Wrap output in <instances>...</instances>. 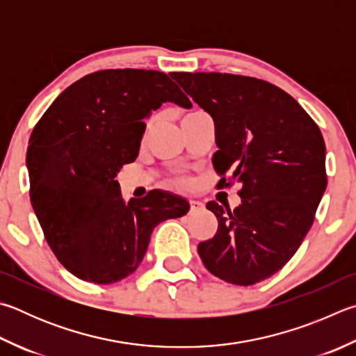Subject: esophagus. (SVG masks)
Masks as SVG:
<instances>
[{"label": "esophagus", "mask_w": 356, "mask_h": 356, "mask_svg": "<svg viewBox=\"0 0 356 356\" xmlns=\"http://www.w3.org/2000/svg\"><path fill=\"white\" fill-rule=\"evenodd\" d=\"M204 210V204L199 202V200H190V213H197Z\"/></svg>", "instance_id": "1"}]
</instances>
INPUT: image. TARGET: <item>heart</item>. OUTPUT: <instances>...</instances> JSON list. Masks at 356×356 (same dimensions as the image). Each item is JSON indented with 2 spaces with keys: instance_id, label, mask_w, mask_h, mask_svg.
Returning a JSON list of instances; mask_svg holds the SVG:
<instances>
[{
  "instance_id": "1",
  "label": "heart",
  "mask_w": 356,
  "mask_h": 356,
  "mask_svg": "<svg viewBox=\"0 0 356 356\" xmlns=\"http://www.w3.org/2000/svg\"><path fill=\"white\" fill-rule=\"evenodd\" d=\"M191 113H196V112H191ZM191 113H188V115H191ZM188 115H185V116H188ZM154 122H156V118H154V116L146 121V131H145L146 134L151 131L152 126H154ZM174 184L180 185V186H188L190 185V180L186 179V177H177V179H174Z\"/></svg>"
}]
</instances>
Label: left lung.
I'll return each instance as SVG.
<instances>
[{"label": "left lung", "instance_id": "left-lung-1", "mask_svg": "<svg viewBox=\"0 0 356 356\" xmlns=\"http://www.w3.org/2000/svg\"><path fill=\"white\" fill-rule=\"evenodd\" d=\"M171 76L215 121L219 188L241 186L236 209L207 204L218 230L199 243L200 260L224 282L255 285L285 266L313 225L327 188L324 138L299 102L266 81L227 73Z\"/></svg>", "mask_w": 356, "mask_h": 356}]
</instances>
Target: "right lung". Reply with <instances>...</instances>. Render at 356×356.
Here are the masks:
<instances>
[{
  "label": "right lung",
  "instance_id": "1",
  "mask_svg": "<svg viewBox=\"0 0 356 356\" xmlns=\"http://www.w3.org/2000/svg\"><path fill=\"white\" fill-rule=\"evenodd\" d=\"M163 102L191 106L161 71H96L63 90L31 134L32 209L57 260L77 279H126L143 260L154 227L190 210L185 199L159 190L126 204L115 180L138 157L143 120Z\"/></svg>",
  "mask_w": 356,
  "mask_h": 356
}]
</instances>
